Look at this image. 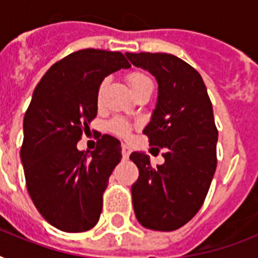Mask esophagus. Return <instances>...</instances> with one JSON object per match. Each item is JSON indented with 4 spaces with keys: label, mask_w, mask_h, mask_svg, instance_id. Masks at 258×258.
<instances>
[{
    "label": "esophagus",
    "mask_w": 258,
    "mask_h": 258,
    "mask_svg": "<svg viewBox=\"0 0 258 258\" xmlns=\"http://www.w3.org/2000/svg\"><path fill=\"white\" fill-rule=\"evenodd\" d=\"M130 154H131V150H130L128 146L121 145V155H123V158H124V159H128Z\"/></svg>",
    "instance_id": "obj_1"
}]
</instances>
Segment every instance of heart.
Masks as SVG:
<instances>
[{
	"instance_id": "1",
	"label": "heart",
	"mask_w": 258,
	"mask_h": 258,
	"mask_svg": "<svg viewBox=\"0 0 258 258\" xmlns=\"http://www.w3.org/2000/svg\"><path fill=\"white\" fill-rule=\"evenodd\" d=\"M147 83L150 82V79L146 76L145 74H142V72H131V74L127 75V84H128L130 89L131 91H135L139 87L145 86ZM105 86H107V80H103V82L99 84L97 87V92H96V101L97 104H101V101H103V96H104V91H105ZM130 123L124 119H120V117H116V119H113L111 123H109V130L112 131V133L117 134V135H121V137H125L127 134L130 133Z\"/></svg>"
}]
</instances>
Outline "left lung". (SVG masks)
I'll list each match as a JSON object with an SVG mask.
<instances>
[{"label":"left lung","mask_w":258,"mask_h":258,"mask_svg":"<svg viewBox=\"0 0 258 258\" xmlns=\"http://www.w3.org/2000/svg\"><path fill=\"white\" fill-rule=\"evenodd\" d=\"M125 56L157 80V104L143 134L150 145L165 150V163L157 167L142 151L130 155L139 169L131 187L134 212L142 226L171 232L198 213L216 172L218 131L212 101L201 75L174 54Z\"/></svg>","instance_id":"left-lung-1"}]
</instances>
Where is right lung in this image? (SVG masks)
Wrapping results in <instances>:
<instances>
[{"mask_svg": "<svg viewBox=\"0 0 258 258\" xmlns=\"http://www.w3.org/2000/svg\"><path fill=\"white\" fill-rule=\"evenodd\" d=\"M130 67L120 52L78 50L50 67L34 88L21 162L34 206L58 230L86 232L99 221L103 192L121 159L120 142L103 135L91 155L76 145L96 116L99 84Z\"/></svg>", "mask_w": 258, "mask_h": 258, "instance_id": "right-lung-1", "label": "right lung"}]
</instances>
